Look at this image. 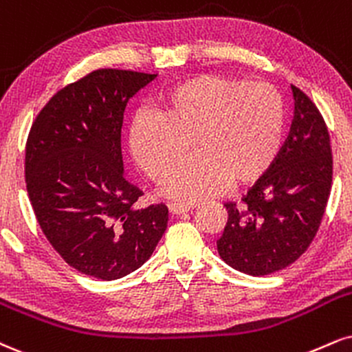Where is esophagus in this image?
Wrapping results in <instances>:
<instances>
[{
	"label": "esophagus",
	"mask_w": 352,
	"mask_h": 352,
	"mask_svg": "<svg viewBox=\"0 0 352 352\" xmlns=\"http://www.w3.org/2000/svg\"><path fill=\"white\" fill-rule=\"evenodd\" d=\"M195 203H185V201H173V203H170V205H168V210H170V213L172 214H182V213H187V211H190V210H193L195 208Z\"/></svg>",
	"instance_id": "34e87169"
}]
</instances>
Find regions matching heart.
<instances>
[{
  "label": "heart",
  "instance_id": "1",
  "mask_svg": "<svg viewBox=\"0 0 352 352\" xmlns=\"http://www.w3.org/2000/svg\"><path fill=\"white\" fill-rule=\"evenodd\" d=\"M285 134V104L270 83L198 75L160 96L159 109L135 114L129 151L139 168L177 198L217 193L230 179L244 184L269 168Z\"/></svg>",
  "mask_w": 352,
  "mask_h": 352
}]
</instances>
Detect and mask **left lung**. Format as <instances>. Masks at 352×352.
Segmentation results:
<instances>
[{
    "instance_id": "left-lung-1",
    "label": "left lung",
    "mask_w": 352,
    "mask_h": 352,
    "mask_svg": "<svg viewBox=\"0 0 352 352\" xmlns=\"http://www.w3.org/2000/svg\"><path fill=\"white\" fill-rule=\"evenodd\" d=\"M292 91L295 114L289 138L248 193L224 205L228 221L217 241L228 265L254 277L289 267L307 251L331 192L326 122L300 88L292 85Z\"/></svg>"
}]
</instances>
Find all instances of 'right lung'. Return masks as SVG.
I'll use <instances>...</instances> for the list:
<instances>
[{"label": "right lung", "mask_w": 352, "mask_h": 352, "mask_svg": "<svg viewBox=\"0 0 352 352\" xmlns=\"http://www.w3.org/2000/svg\"><path fill=\"white\" fill-rule=\"evenodd\" d=\"M157 75L100 69L58 90L26 142V187L42 232L78 272L116 280L139 269L167 230V206L135 208L124 179L122 116Z\"/></svg>", "instance_id": "add662e5"}]
</instances>
